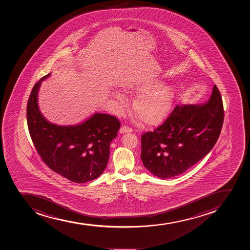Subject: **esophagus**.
Returning a JSON list of instances; mask_svg holds the SVG:
<instances>
[{"label": "esophagus", "instance_id": "34e87169", "mask_svg": "<svg viewBox=\"0 0 250 250\" xmlns=\"http://www.w3.org/2000/svg\"><path fill=\"white\" fill-rule=\"evenodd\" d=\"M131 132H133V129L128 126H122V128H120V133H131Z\"/></svg>", "mask_w": 250, "mask_h": 250}]
</instances>
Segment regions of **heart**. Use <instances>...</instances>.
I'll use <instances>...</instances> for the list:
<instances>
[{"instance_id": "b5f03b06", "label": "heart", "mask_w": 250, "mask_h": 250, "mask_svg": "<svg viewBox=\"0 0 250 250\" xmlns=\"http://www.w3.org/2000/svg\"><path fill=\"white\" fill-rule=\"evenodd\" d=\"M126 93L138 95L133 103V111L146 125L155 126L164 122L173 102L175 90L171 84L161 83L160 79H151L127 86ZM113 97L124 105L125 97L115 92Z\"/></svg>"}]
</instances>
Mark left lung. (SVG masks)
Here are the masks:
<instances>
[{
	"label": "left lung",
	"mask_w": 250,
	"mask_h": 250,
	"mask_svg": "<svg viewBox=\"0 0 250 250\" xmlns=\"http://www.w3.org/2000/svg\"><path fill=\"white\" fill-rule=\"evenodd\" d=\"M224 117L223 100L215 85L207 102L177 105L164 124L142 136L143 165L162 179L184 173L214 147Z\"/></svg>",
	"instance_id": "1"
}]
</instances>
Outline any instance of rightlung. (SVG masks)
Wrapping results in <instances>:
<instances>
[{"instance_id": "obj_1", "label": "right lung", "mask_w": 250, "mask_h": 250, "mask_svg": "<svg viewBox=\"0 0 250 250\" xmlns=\"http://www.w3.org/2000/svg\"><path fill=\"white\" fill-rule=\"evenodd\" d=\"M35 84L29 96L26 120L29 133L39 155L47 166L75 183H86L104 171L110 143L117 138L121 123L117 117L95 113L75 125H57L43 117L38 106L41 82Z\"/></svg>"}]
</instances>
